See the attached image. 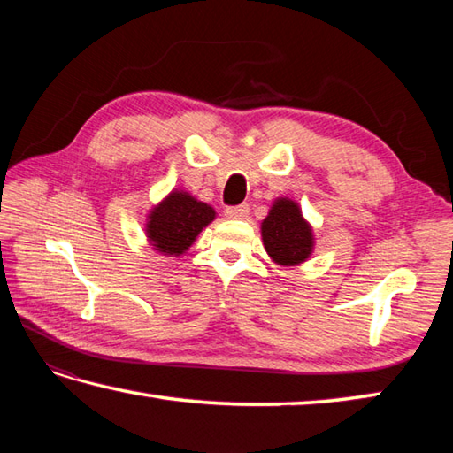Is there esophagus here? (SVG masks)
I'll return each mask as SVG.
<instances>
[{
  "label": "esophagus",
  "mask_w": 453,
  "mask_h": 453,
  "mask_svg": "<svg viewBox=\"0 0 453 453\" xmlns=\"http://www.w3.org/2000/svg\"><path fill=\"white\" fill-rule=\"evenodd\" d=\"M226 216L229 219H243L249 216V204H239V206H229L226 208Z\"/></svg>",
  "instance_id": "1"
}]
</instances>
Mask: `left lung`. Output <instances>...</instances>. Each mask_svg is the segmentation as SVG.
Here are the masks:
<instances>
[{"label": "left lung", "instance_id": "8db88e82", "mask_svg": "<svg viewBox=\"0 0 453 453\" xmlns=\"http://www.w3.org/2000/svg\"><path fill=\"white\" fill-rule=\"evenodd\" d=\"M266 253L278 265L296 266L310 258L313 232L290 198H278L261 226Z\"/></svg>", "mask_w": 453, "mask_h": 453}]
</instances>
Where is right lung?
Segmentation results:
<instances>
[{
	"label": "right lung",
	"instance_id": "right-lung-1",
	"mask_svg": "<svg viewBox=\"0 0 453 453\" xmlns=\"http://www.w3.org/2000/svg\"><path fill=\"white\" fill-rule=\"evenodd\" d=\"M214 218L216 211L206 202H198L188 192L173 190L150 211L146 234L157 253L179 257Z\"/></svg>",
	"mask_w": 453,
	"mask_h": 453
}]
</instances>
